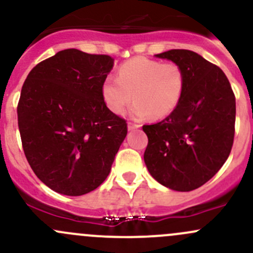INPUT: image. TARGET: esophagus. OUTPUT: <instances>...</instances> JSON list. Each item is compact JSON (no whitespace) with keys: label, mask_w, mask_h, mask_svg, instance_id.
Wrapping results in <instances>:
<instances>
[{"label":"esophagus","mask_w":253,"mask_h":253,"mask_svg":"<svg viewBox=\"0 0 253 253\" xmlns=\"http://www.w3.org/2000/svg\"><path fill=\"white\" fill-rule=\"evenodd\" d=\"M127 127H128V131H132V129H136V128H139V125H136V124H132V122H128V125H127Z\"/></svg>","instance_id":"obj_1"}]
</instances>
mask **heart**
Returning a JSON list of instances; mask_svg holds the SVG:
<instances>
[{
  "label": "heart",
  "mask_w": 253,
  "mask_h": 253,
  "mask_svg": "<svg viewBox=\"0 0 253 253\" xmlns=\"http://www.w3.org/2000/svg\"><path fill=\"white\" fill-rule=\"evenodd\" d=\"M185 84V72L177 63H163L138 56L120 66L117 78L104 79L101 98L112 114L122 115L133 94L131 114L137 119L150 115L152 119L159 120L177 108Z\"/></svg>",
  "instance_id": "heart-1"
}]
</instances>
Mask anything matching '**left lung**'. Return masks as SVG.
Returning a JSON list of instances; mask_svg holds the SVG:
<instances>
[{"label": "left lung", "instance_id": "1", "mask_svg": "<svg viewBox=\"0 0 253 253\" xmlns=\"http://www.w3.org/2000/svg\"><path fill=\"white\" fill-rule=\"evenodd\" d=\"M177 63L186 84L167 119L144 125V163L159 183L187 192L205 185L228 159L235 134V95L225 73L198 53L169 50L155 55Z\"/></svg>", "mask_w": 253, "mask_h": 253}]
</instances>
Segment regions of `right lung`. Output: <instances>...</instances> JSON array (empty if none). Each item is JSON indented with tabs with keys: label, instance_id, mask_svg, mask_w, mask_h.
<instances>
[{
	"label": "right lung",
	"instance_id": "1",
	"mask_svg": "<svg viewBox=\"0 0 253 253\" xmlns=\"http://www.w3.org/2000/svg\"><path fill=\"white\" fill-rule=\"evenodd\" d=\"M112 66L111 56L67 48L38 63L23 84L17 108L23 150L55 192L85 195L110 172L127 134L126 120L101 98Z\"/></svg>",
	"mask_w": 253,
	"mask_h": 253
}]
</instances>
